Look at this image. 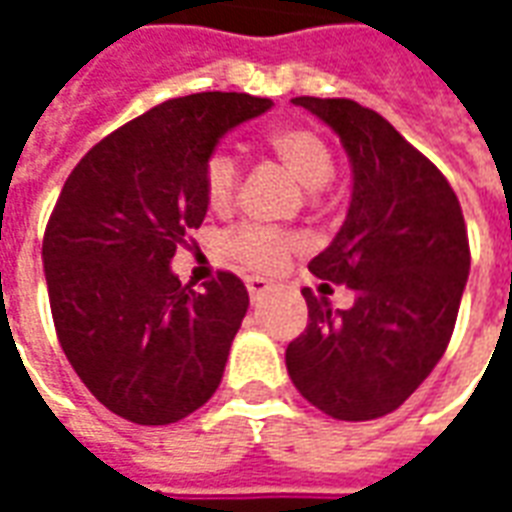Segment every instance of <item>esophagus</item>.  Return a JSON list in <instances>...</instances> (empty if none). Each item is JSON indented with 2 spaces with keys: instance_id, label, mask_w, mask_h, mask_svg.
<instances>
[{
  "instance_id": "34e87169",
  "label": "esophagus",
  "mask_w": 512,
  "mask_h": 512,
  "mask_svg": "<svg viewBox=\"0 0 512 512\" xmlns=\"http://www.w3.org/2000/svg\"><path fill=\"white\" fill-rule=\"evenodd\" d=\"M246 290H249L252 301H257V299H263L268 290H271V282H268V279H260V277H249L246 279Z\"/></svg>"
}]
</instances>
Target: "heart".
<instances>
[{"label":"heart","mask_w":512,"mask_h":512,"mask_svg":"<svg viewBox=\"0 0 512 512\" xmlns=\"http://www.w3.org/2000/svg\"><path fill=\"white\" fill-rule=\"evenodd\" d=\"M268 150L277 156L282 167L299 180L307 191L323 189L334 178V153L329 142L315 128L285 123L271 128ZM202 189L211 211H227L238 191V161L227 150H216L205 161L202 169ZM296 238L277 230H268L263 224H241L230 241L227 252L252 271H277L293 252Z\"/></svg>","instance_id":"heart-1"}]
</instances>
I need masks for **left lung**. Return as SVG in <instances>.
<instances>
[{
	"label": "left lung",
	"instance_id": "left-lung-1",
	"mask_svg": "<svg viewBox=\"0 0 512 512\" xmlns=\"http://www.w3.org/2000/svg\"><path fill=\"white\" fill-rule=\"evenodd\" d=\"M293 104L340 136L354 189L340 233L310 271L354 290V307L332 312L312 296L307 329L288 345L290 381L312 406L345 422L403 406L447 351L469 277L461 202L430 164L386 123L348 98Z\"/></svg>",
	"mask_w": 512,
	"mask_h": 512
}]
</instances>
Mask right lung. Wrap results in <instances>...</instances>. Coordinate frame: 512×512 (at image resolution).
I'll use <instances>...</instances> for the list:
<instances>
[{
    "label": "right lung",
    "instance_id": "obj_1",
    "mask_svg": "<svg viewBox=\"0 0 512 512\" xmlns=\"http://www.w3.org/2000/svg\"><path fill=\"white\" fill-rule=\"evenodd\" d=\"M246 93L153 106L76 164L43 235L51 315L82 384L117 417L169 425L222 381L249 293L219 271L202 293L172 257L208 213L205 161L227 131L271 109Z\"/></svg>",
    "mask_w": 512,
    "mask_h": 512
}]
</instances>
